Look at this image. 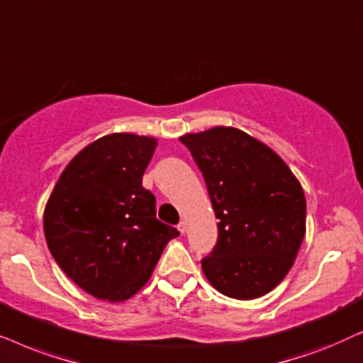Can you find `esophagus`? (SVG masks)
I'll return each instance as SVG.
<instances>
[{
  "instance_id": "obj_1",
  "label": "esophagus",
  "mask_w": 363,
  "mask_h": 363,
  "mask_svg": "<svg viewBox=\"0 0 363 363\" xmlns=\"http://www.w3.org/2000/svg\"><path fill=\"white\" fill-rule=\"evenodd\" d=\"M177 229H179V232H181V234H186V232H187V222H186V220L179 222Z\"/></svg>"
}]
</instances>
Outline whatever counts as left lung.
Wrapping results in <instances>:
<instances>
[{"instance_id": "1", "label": "left lung", "mask_w": 363, "mask_h": 363, "mask_svg": "<svg viewBox=\"0 0 363 363\" xmlns=\"http://www.w3.org/2000/svg\"><path fill=\"white\" fill-rule=\"evenodd\" d=\"M204 176L219 238L201 260L211 286L250 301L282 282L306 235V196L267 144L238 128L216 125L179 138Z\"/></svg>"}]
</instances>
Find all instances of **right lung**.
Returning <instances> with one entry per match:
<instances>
[{
    "instance_id": "obj_1",
    "label": "right lung",
    "mask_w": 363,
    "mask_h": 363,
    "mask_svg": "<svg viewBox=\"0 0 363 363\" xmlns=\"http://www.w3.org/2000/svg\"><path fill=\"white\" fill-rule=\"evenodd\" d=\"M157 139L114 133L81 149L61 172L45 207L50 252L76 286L124 302L146 286L179 232L156 219L143 176Z\"/></svg>"
}]
</instances>
